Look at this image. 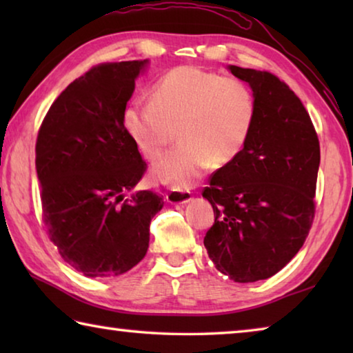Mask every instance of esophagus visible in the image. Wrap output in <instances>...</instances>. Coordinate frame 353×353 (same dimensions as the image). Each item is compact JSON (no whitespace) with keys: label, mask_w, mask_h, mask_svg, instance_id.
I'll return each mask as SVG.
<instances>
[{"label":"esophagus","mask_w":353,"mask_h":353,"mask_svg":"<svg viewBox=\"0 0 353 353\" xmlns=\"http://www.w3.org/2000/svg\"><path fill=\"white\" fill-rule=\"evenodd\" d=\"M193 194L188 190H181V188H171L170 193L166 194V201L170 204H187L188 201H191Z\"/></svg>","instance_id":"esophagus-1"}]
</instances>
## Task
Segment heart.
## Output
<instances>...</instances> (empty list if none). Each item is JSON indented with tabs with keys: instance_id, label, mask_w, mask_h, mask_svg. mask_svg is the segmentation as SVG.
Here are the masks:
<instances>
[{
	"instance_id": "b5f03b06",
	"label": "heart",
	"mask_w": 353,
	"mask_h": 353,
	"mask_svg": "<svg viewBox=\"0 0 353 353\" xmlns=\"http://www.w3.org/2000/svg\"><path fill=\"white\" fill-rule=\"evenodd\" d=\"M255 97L248 83L191 65L172 68L155 83L151 104L134 103L123 124L137 149L155 160L177 129L176 148L152 166L155 182L190 188L214 166L234 162L252 132Z\"/></svg>"
}]
</instances>
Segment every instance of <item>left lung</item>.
<instances>
[{
    "label": "left lung",
    "instance_id": "left-lung-1",
    "mask_svg": "<svg viewBox=\"0 0 353 353\" xmlns=\"http://www.w3.org/2000/svg\"><path fill=\"white\" fill-rule=\"evenodd\" d=\"M252 87L256 118L246 146L202 190L214 223L204 246L234 282L265 280L305 243L316 213L319 139L296 93L270 71L230 65Z\"/></svg>",
    "mask_w": 353,
    "mask_h": 353
}]
</instances>
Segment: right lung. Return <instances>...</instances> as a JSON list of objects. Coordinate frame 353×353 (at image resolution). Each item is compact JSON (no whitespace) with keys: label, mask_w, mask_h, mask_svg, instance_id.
<instances>
[{"label":"right lung","mask_w":353,"mask_h":353,"mask_svg":"<svg viewBox=\"0 0 353 353\" xmlns=\"http://www.w3.org/2000/svg\"><path fill=\"white\" fill-rule=\"evenodd\" d=\"M148 61L107 62L77 77L51 104L35 143L41 216L62 259L87 277L140 263L163 193L132 191L148 165L123 124Z\"/></svg>","instance_id":"obj_1"}]
</instances>
